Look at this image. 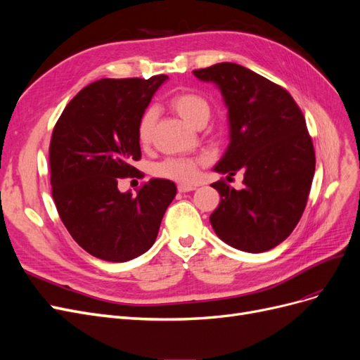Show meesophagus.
<instances>
[{
  "label": "esophagus",
  "mask_w": 360,
  "mask_h": 360,
  "mask_svg": "<svg viewBox=\"0 0 360 360\" xmlns=\"http://www.w3.org/2000/svg\"><path fill=\"white\" fill-rule=\"evenodd\" d=\"M179 192H191L193 189H197V184H188V183H180L177 186Z\"/></svg>",
  "instance_id": "34e87169"
}]
</instances>
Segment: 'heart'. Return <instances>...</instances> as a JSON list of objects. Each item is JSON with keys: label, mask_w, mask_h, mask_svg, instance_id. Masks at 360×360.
I'll return each instance as SVG.
<instances>
[{"label": "heart", "mask_w": 360, "mask_h": 360, "mask_svg": "<svg viewBox=\"0 0 360 360\" xmlns=\"http://www.w3.org/2000/svg\"><path fill=\"white\" fill-rule=\"evenodd\" d=\"M169 105L184 122L189 126H198L200 123H207L210 117V103L204 96L198 93H179L171 97ZM156 122V108L148 106L141 115L138 122V139L141 144H148ZM200 160L169 158L158 163L155 167V174L163 179L176 181H192L197 177V165Z\"/></svg>", "instance_id": "b5f03b06"}]
</instances>
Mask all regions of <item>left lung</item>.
<instances>
[{
    "label": "left lung",
    "instance_id": "left-lung-1",
    "mask_svg": "<svg viewBox=\"0 0 360 360\" xmlns=\"http://www.w3.org/2000/svg\"><path fill=\"white\" fill-rule=\"evenodd\" d=\"M212 82L228 110L230 144L213 171L243 172V189L212 186L221 202L210 224L222 242L245 252L278 246L300 221L315 172V153L299 106L282 86L236 63L193 70Z\"/></svg>",
    "mask_w": 360,
    "mask_h": 360
}]
</instances>
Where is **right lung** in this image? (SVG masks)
Returning a JSON list of instances; mask_svg holds the SVG:
<instances>
[{"mask_svg": "<svg viewBox=\"0 0 360 360\" xmlns=\"http://www.w3.org/2000/svg\"><path fill=\"white\" fill-rule=\"evenodd\" d=\"M167 75L101 79L76 94L53 127L52 197L64 226L90 255L123 263L153 246L162 217L177 193L171 180L151 179L120 192L141 159L138 122Z\"/></svg>", "mask_w": 360, "mask_h": 360, "instance_id": "right-lung-1", "label": "right lung"}]
</instances>
